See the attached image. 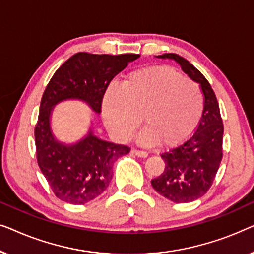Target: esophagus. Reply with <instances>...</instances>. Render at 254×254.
Masks as SVG:
<instances>
[{
	"mask_svg": "<svg viewBox=\"0 0 254 254\" xmlns=\"http://www.w3.org/2000/svg\"><path fill=\"white\" fill-rule=\"evenodd\" d=\"M133 154H135L137 157L140 158H147L148 157V152L147 151H141V150H136V149H133Z\"/></svg>",
	"mask_w": 254,
	"mask_h": 254,
	"instance_id": "34e87169",
	"label": "esophagus"
}]
</instances>
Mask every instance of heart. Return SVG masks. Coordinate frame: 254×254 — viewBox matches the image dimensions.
Instances as JSON below:
<instances>
[{"instance_id":"b5f03b06","label":"heart","mask_w":254,"mask_h":254,"mask_svg":"<svg viewBox=\"0 0 254 254\" xmlns=\"http://www.w3.org/2000/svg\"><path fill=\"white\" fill-rule=\"evenodd\" d=\"M203 95L195 82L169 67H150L131 72L121 88L111 86L102 103L107 129L117 140L127 141L140 126L141 144L172 148L196 129L203 112Z\"/></svg>"}]
</instances>
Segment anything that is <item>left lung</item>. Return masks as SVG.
Masks as SVG:
<instances>
[{
	"label": "left lung",
	"mask_w": 254,
	"mask_h": 254,
	"mask_svg": "<svg viewBox=\"0 0 254 254\" xmlns=\"http://www.w3.org/2000/svg\"><path fill=\"white\" fill-rule=\"evenodd\" d=\"M176 61L187 76L200 85L203 112L196 131L185 143L162 154L165 169L151 180V186L162 196L176 203L197 200L210 189L222 161L223 123L216 96L206 77L179 55L168 53L156 57Z\"/></svg>",
	"instance_id": "left-lung-1"
}]
</instances>
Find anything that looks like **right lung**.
Listing matches in <instances>:
<instances>
[{
  "mask_svg": "<svg viewBox=\"0 0 254 254\" xmlns=\"http://www.w3.org/2000/svg\"><path fill=\"white\" fill-rule=\"evenodd\" d=\"M138 58V54L77 53L55 71L45 89L34 130L37 159L52 190L64 202L84 204L99 196L112 179L114 162L130 149L98 137L92 124L78 141L58 140L52 128L54 107L78 100L99 114L110 82Z\"/></svg>",
  "mask_w": 254,
  "mask_h": 254,
  "instance_id": "1",
  "label": "right lung"
}]
</instances>
